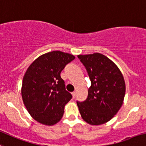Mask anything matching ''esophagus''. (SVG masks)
Here are the masks:
<instances>
[{
  "instance_id": "esophagus-1",
  "label": "esophagus",
  "mask_w": 146,
  "mask_h": 146,
  "mask_svg": "<svg viewBox=\"0 0 146 146\" xmlns=\"http://www.w3.org/2000/svg\"><path fill=\"white\" fill-rule=\"evenodd\" d=\"M72 96H73V98H74L75 97H76V92H73V93H72Z\"/></svg>"
}]
</instances>
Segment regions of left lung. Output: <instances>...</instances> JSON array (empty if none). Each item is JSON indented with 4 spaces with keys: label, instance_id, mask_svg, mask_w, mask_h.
<instances>
[{
    "label": "left lung",
    "instance_id": "1",
    "mask_svg": "<svg viewBox=\"0 0 146 146\" xmlns=\"http://www.w3.org/2000/svg\"><path fill=\"white\" fill-rule=\"evenodd\" d=\"M87 70L91 85L86 100L77 101L82 118L90 125L108 122L123 102L125 84L116 65L99 53L78 56Z\"/></svg>",
    "mask_w": 146,
    "mask_h": 146
}]
</instances>
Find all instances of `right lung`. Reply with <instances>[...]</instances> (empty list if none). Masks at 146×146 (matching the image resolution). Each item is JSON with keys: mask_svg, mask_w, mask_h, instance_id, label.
<instances>
[{"mask_svg": "<svg viewBox=\"0 0 146 146\" xmlns=\"http://www.w3.org/2000/svg\"><path fill=\"white\" fill-rule=\"evenodd\" d=\"M74 59L73 55L53 50L40 56L27 69L21 90L23 100L38 122L52 125L63 117L72 95L66 90L60 73Z\"/></svg>", "mask_w": 146, "mask_h": 146, "instance_id": "right-lung-1", "label": "right lung"}]
</instances>
